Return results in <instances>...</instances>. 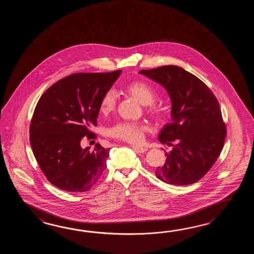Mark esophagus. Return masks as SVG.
<instances>
[{"instance_id": "esophagus-1", "label": "esophagus", "mask_w": 254, "mask_h": 254, "mask_svg": "<svg viewBox=\"0 0 254 254\" xmlns=\"http://www.w3.org/2000/svg\"><path fill=\"white\" fill-rule=\"evenodd\" d=\"M131 148L134 150V151L139 152V153H144L146 151H148V149L145 147H140V146H131Z\"/></svg>"}]
</instances>
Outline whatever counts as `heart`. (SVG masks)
<instances>
[{"instance_id":"1","label":"heart","mask_w":254,"mask_h":254,"mask_svg":"<svg viewBox=\"0 0 254 254\" xmlns=\"http://www.w3.org/2000/svg\"><path fill=\"white\" fill-rule=\"evenodd\" d=\"M125 91L130 96L136 99L140 104L146 105L147 113L155 119H162L164 116V110L161 104L154 103L157 96V89L150 82L135 81L125 87ZM116 104V95L113 90H108L103 95L100 103L101 114L111 113ZM145 125L137 123L121 122L110 129V134L114 138L125 140L130 143H140L144 139Z\"/></svg>"}]
</instances>
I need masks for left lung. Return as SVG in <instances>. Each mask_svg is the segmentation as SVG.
Here are the masks:
<instances>
[{
  "label": "left lung",
  "instance_id": "8db88e82",
  "mask_svg": "<svg viewBox=\"0 0 254 254\" xmlns=\"http://www.w3.org/2000/svg\"><path fill=\"white\" fill-rule=\"evenodd\" d=\"M140 73L159 82L172 100L171 124L165 125L159 140L176 141L165 152L164 165L157 168V178L174 185H189L202 178L221 153L226 137L219 102L198 77L175 65H164Z\"/></svg>",
  "mask_w": 254,
  "mask_h": 254
}]
</instances>
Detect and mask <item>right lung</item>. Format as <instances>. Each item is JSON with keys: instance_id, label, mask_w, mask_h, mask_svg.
Returning <instances> with one entry per match:
<instances>
[{"instance_id": "add662e5", "label": "right lung", "mask_w": 254, "mask_h": 254, "mask_svg": "<svg viewBox=\"0 0 254 254\" xmlns=\"http://www.w3.org/2000/svg\"><path fill=\"white\" fill-rule=\"evenodd\" d=\"M122 70L79 72L65 77L48 88L34 109L30 125L33 154L43 174L57 188L70 192L87 191L106 169L110 149L96 143L82 150L84 136L97 125L103 94Z\"/></svg>"}]
</instances>
